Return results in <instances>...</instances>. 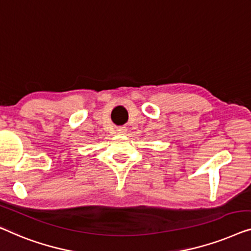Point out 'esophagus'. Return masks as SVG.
<instances>
[{
  "instance_id": "obj_1",
  "label": "esophagus",
  "mask_w": 251,
  "mask_h": 251,
  "mask_svg": "<svg viewBox=\"0 0 251 251\" xmlns=\"http://www.w3.org/2000/svg\"><path fill=\"white\" fill-rule=\"evenodd\" d=\"M117 132H118L119 134H125V133H126V127H118Z\"/></svg>"
}]
</instances>
